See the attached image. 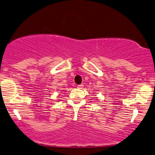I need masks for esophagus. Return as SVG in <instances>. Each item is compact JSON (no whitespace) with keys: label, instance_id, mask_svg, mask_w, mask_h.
I'll return each mask as SVG.
<instances>
[{"label":"esophagus","instance_id":"esophagus-1","mask_svg":"<svg viewBox=\"0 0 155 155\" xmlns=\"http://www.w3.org/2000/svg\"><path fill=\"white\" fill-rule=\"evenodd\" d=\"M83 87H84L83 84H79V85H77V88H79V89H81Z\"/></svg>","mask_w":155,"mask_h":155}]
</instances>
